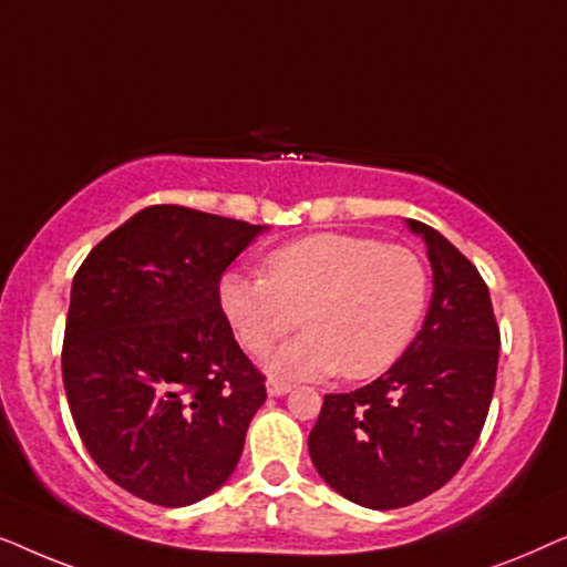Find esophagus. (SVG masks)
<instances>
[{"label":"esophagus","mask_w":567,"mask_h":567,"mask_svg":"<svg viewBox=\"0 0 567 567\" xmlns=\"http://www.w3.org/2000/svg\"><path fill=\"white\" fill-rule=\"evenodd\" d=\"M266 390H268L270 398H281V394L291 392V384L284 382V379H278V377H270L266 382Z\"/></svg>","instance_id":"1"}]
</instances>
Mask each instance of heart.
Here are the masks:
<instances>
[{
  "label": "heart",
  "instance_id": "1",
  "mask_svg": "<svg viewBox=\"0 0 567 567\" xmlns=\"http://www.w3.org/2000/svg\"><path fill=\"white\" fill-rule=\"evenodd\" d=\"M219 305L255 355L305 328L270 355L274 374L315 379L340 369L346 379H369L413 340L429 305V270L405 245L322 231L268 252L262 276L231 270Z\"/></svg>",
  "mask_w": 567,
  "mask_h": 567
}]
</instances>
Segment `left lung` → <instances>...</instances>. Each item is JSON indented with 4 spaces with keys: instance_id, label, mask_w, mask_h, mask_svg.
Returning <instances> with one entry per match:
<instances>
[{
    "instance_id": "8db88e82",
    "label": "left lung",
    "mask_w": 567,
    "mask_h": 567,
    "mask_svg": "<svg viewBox=\"0 0 567 567\" xmlns=\"http://www.w3.org/2000/svg\"><path fill=\"white\" fill-rule=\"evenodd\" d=\"M423 237L433 297L423 330L382 377L324 394L309 456L332 491L359 506L392 511L452 480L483 431L498 371L501 332L477 268L429 224Z\"/></svg>"
}]
</instances>
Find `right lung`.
Here are the masks:
<instances>
[{
  "mask_svg": "<svg viewBox=\"0 0 567 567\" xmlns=\"http://www.w3.org/2000/svg\"><path fill=\"white\" fill-rule=\"evenodd\" d=\"M266 231L185 206H146L76 270L61 371L80 439L100 470L157 506L227 483L266 377L219 305L221 274Z\"/></svg>",
  "mask_w": 567,
  "mask_h": 567,
  "instance_id": "add662e5",
  "label": "right lung"
}]
</instances>
